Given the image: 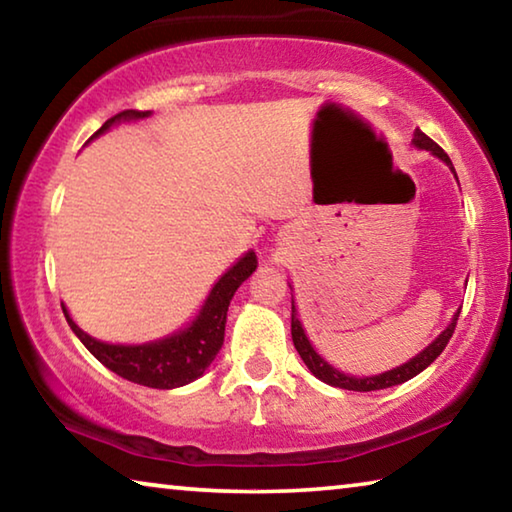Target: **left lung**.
Returning a JSON list of instances; mask_svg holds the SVG:
<instances>
[{
    "label": "left lung",
    "instance_id": "obj_1",
    "mask_svg": "<svg viewBox=\"0 0 512 512\" xmlns=\"http://www.w3.org/2000/svg\"><path fill=\"white\" fill-rule=\"evenodd\" d=\"M411 144L415 146V149L429 151L433 158H438L440 162H445L447 167H449V171H452L454 178H456V169H454L452 160H449V155L443 149H440V146L433 142L431 137L424 135L420 128H415ZM289 287H291V284H289ZM291 291H293V287H291ZM458 314H461V309H458L456 314L452 316V320H449V325L443 329V332H440L436 339H433L422 352L415 354L413 359L402 363V366H395L391 370L379 372V375H368V377L348 375V372L334 368L332 363H327L323 357H320L314 345H311V341L307 339L305 327H302V323H300L298 309H296V300H293V293H291V339H293V345H296L300 359L305 361V366L309 368V372L316 379L325 381V384H329V386L345 388V391L368 393V391H381V388H391V386H397V384H404V381H409L415 375H420L424 368H429L431 363L440 357V352L447 348L449 339H452V334H454V329H456Z\"/></svg>",
    "mask_w": 512,
    "mask_h": 512
}]
</instances>
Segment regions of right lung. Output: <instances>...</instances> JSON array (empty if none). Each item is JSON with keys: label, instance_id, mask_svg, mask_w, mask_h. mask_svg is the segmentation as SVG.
Wrapping results in <instances>:
<instances>
[{"label": "right lung", "instance_id": "1", "mask_svg": "<svg viewBox=\"0 0 512 512\" xmlns=\"http://www.w3.org/2000/svg\"><path fill=\"white\" fill-rule=\"evenodd\" d=\"M153 112L146 110H124L119 115L110 117L90 140L108 133L112 126L124 124V121H140L151 117ZM257 268L255 250L241 255L228 271H225L214 287L207 293L201 309L176 332H171L162 339L146 343H106L90 336L85 329L76 325V320L69 314L63 302V314L72 332L79 336V341L90 350L97 361H101L115 375L124 377L133 384H142L149 388H180L192 384L198 377L205 375L210 363L216 359L223 336H225V318H228L230 300L235 291L244 284Z\"/></svg>", "mask_w": 512, "mask_h": 512}]
</instances>
